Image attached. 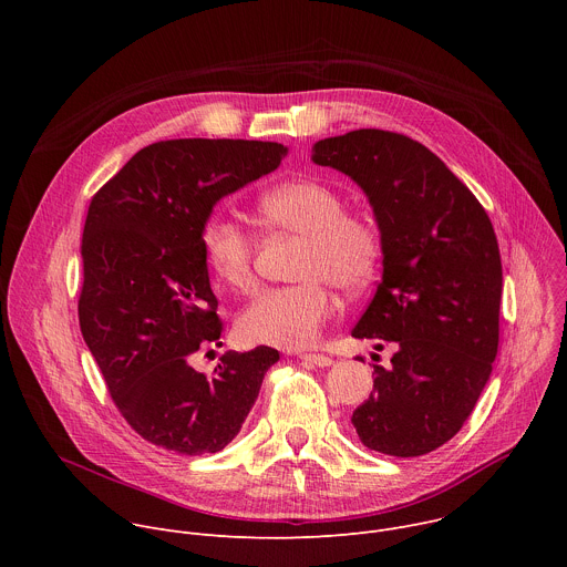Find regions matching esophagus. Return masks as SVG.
Here are the masks:
<instances>
[{
	"instance_id": "1",
	"label": "esophagus",
	"mask_w": 567,
	"mask_h": 567,
	"mask_svg": "<svg viewBox=\"0 0 567 567\" xmlns=\"http://www.w3.org/2000/svg\"><path fill=\"white\" fill-rule=\"evenodd\" d=\"M300 359L309 365H316V368H328L332 365V359L326 357V354H300Z\"/></svg>"
}]
</instances>
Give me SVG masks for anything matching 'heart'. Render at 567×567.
Here are the masks:
<instances>
[{
    "label": "heart",
    "mask_w": 567,
    "mask_h": 567,
    "mask_svg": "<svg viewBox=\"0 0 567 567\" xmlns=\"http://www.w3.org/2000/svg\"><path fill=\"white\" fill-rule=\"evenodd\" d=\"M339 190L318 179H289L258 197V219L269 230L302 235L293 262V285L265 289L237 316V337L254 346L285 350L318 341L341 291L363 289L383 256L379 226L361 213L346 210ZM202 254L210 274L230 291L256 287V239L237 221L210 217L202 228Z\"/></svg>",
    "instance_id": "obj_1"
}]
</instances>
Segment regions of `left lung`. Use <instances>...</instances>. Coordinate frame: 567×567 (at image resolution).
I'll return each mask as SVG.
<instances>
[{
  "mask_svg": "<svg viewBox=\"0 0 567 567\" xmlns=\"http://www.w3.org/2000/svg\"><path fill=\"white\" fill-rule=\"evenodd\" d=\"M311 158L352 177L383 239V278L352 337L394 346L352 415L379 453L417 457L468 420L498 354L503 265L492 219L420 141L388 130L322 138ZM383 348L381 343L377 346Z\"/></svg>",
  "mask_w": 567,
  "mask_h": 567,
  "instance_id": "obj_1",
  "label": "left lung"
}]
</instances>
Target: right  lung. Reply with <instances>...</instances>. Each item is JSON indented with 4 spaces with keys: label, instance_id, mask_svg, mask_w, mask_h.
<instances>
[{
    "label": "right lung",
    "instance_id": "add662e5",
    "mask_svg": "<svg viewBox=\"0 0 567 567\" xmlns=\"http://www.w3.org/2000/svg\"><path fill=\"white\" fill-rule=\"evenodd\" d=\"M282 143L175 138L138 150L92 197L83 233L80 332L123 420L182 455L221 451L241 429L278 350L224 352L213 374L190 365L221 346L224 322L202 228L224 195L276 171Z\"/></svg>",
    "mask_w": 567,
    "mask_h": 567
}]
</instances>
